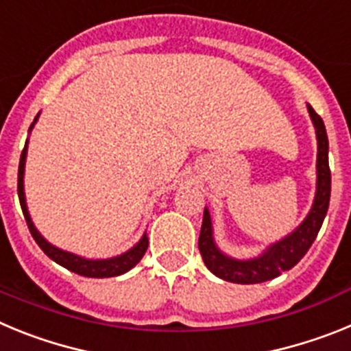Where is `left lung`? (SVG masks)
Masks as SVG:
<instances>
[{
	"label": "left lung",
	"instance_id": "1",
	"mask_svg": "<svg viewBox=\"0 0 351 351\" xmlns=\"http://www.w3.org/2000/svg\"><path fill=\"white\" fill-rule=\"evenodd\" d=\"M308 112L313 121L316 133V191L313 198V206L308 216L302 219L295 230L285 235L283 239L269 244L258 256L253 258H234L226 255L218 247L213 235V219L209 209H204L202 230L198 237V250L202 253L206 267L221 280L239 285H255L263 281L274 280L281 272L290 271L293 265L300 262L316 235L320 232L325 214L328 210L330 200V169H328V138L322 117L313 110L308 104Z\"/></svg>",
	"mask_w": 351,
	"mask_h": 351
}]
</instances>
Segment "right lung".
<instances>
[{"instance_id":"right-lung-1","label":"right lung","mask_w":351,"mask_h":351,"mask_svg":"<svg viewBox=\"0 0 351 351\" xmlns=\"http://www.w3.org/2000/svg\"><path fill=\"white\" fill-rule=\"evenodd\" d=\"M40 116V112H38ZM38 116L35 117L33 121V125L29 126V133L31 130L35 128L36 121H38ZM27 142L23 149V154H21V161H19V179H17V193H19V200H21V207H23L24 218H26L27 228H29L31 235L36 241L42 251L45 255L49 256L51 260H54L56 263H60L61 267L68 269V271L75 272V274L86 276V278H112V276H121L128 272L130 269H133L141 262V258L144 256L145 250H147L149 239L147 234L144 232L141 239H138V243L135 246L130 247L128 251L125 253H121V255L112 256V258H84V256L75 255V253H71V251H64L61 247L54 246L47 241V239L43 237L42 234L38 232V228L35 226L33 219H31V214L27 210V204H26V193H24V169H26V156H27Z\"/></svg>"}]
</instances>
